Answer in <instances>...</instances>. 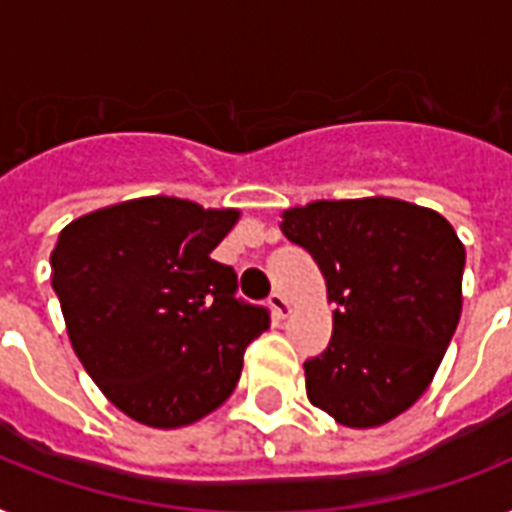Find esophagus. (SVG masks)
Listing matches in <instances>:
<instances>
[{"instance_id":"obj_1","label":"esophagus","mask_w":512,"mask_h":512,"mask_svg":"<svg viewBox=\"0 0 512 512\" xmlns=\"http://www.w3.org/2000/svg\"><path fill=\"white\" fill-rule=\"evenodd\" d=\"M268 305H271V311L276 319H287L289 311H292V305L287 303V297L281 295V292H273V295L268 297Z\"/></svg>"}]
</instances>
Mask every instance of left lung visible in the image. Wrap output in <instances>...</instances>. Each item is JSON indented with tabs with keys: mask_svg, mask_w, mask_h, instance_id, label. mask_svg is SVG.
I'll use <instances>...</instances> for the list:
<instances>
[{
	"mask_svg": "<svg viewBox=\"0 0 512 512\" xmlns=\"http://www.w3.org/2000/svg\"><path fill=\"white\" fill-rule=\"evenodd\" d=\"M281 231L327 281L332 340L305 361L313 406L348 428L406 412L433 380L462 313L465 247L446 217L409 201H313Z\"/></svg>",
	"mask_w": 512,
	"mask_h": 512,
	"instance_id": "1",
	"label": "left lung"
}]
</instances>
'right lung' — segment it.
<instances>
[{"instance_id": "obj_1", "label": "right lung", "mask_w": 512, "mask_h": 512, "mask_svg": "<svg viewBox=\"0 0 512 512\" xmlns=\"http://www.w3.org/2000/svg\"><path fill=\"white\" fill-rule=\"evenodd\" d=\"M236 220L239 209L146 196L60 231L52 289L74 353L132 420L170 430L215 412L271 324L236 297L231 265L209 257Z\"/></svg>"}]
</instances>
